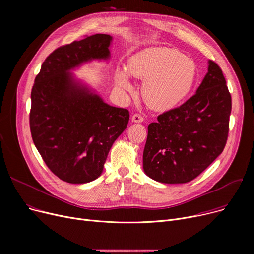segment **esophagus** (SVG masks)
Here are the masks:
<instances>
[{
    "instance_id": "obj_1",
    "label": "esophagus",
    "mask_w": 254,
    "mask_h": 254,
    "mask_svg": "<svg viewBox=\"0 0 254 254\" xmlns=\"http://www.w3.org/2000/svg\"><path fill=\"white\" fill-rule=\"evenodd\" d=\"M131 120H132V123L140 124V123L144 122V118L140 114H134V115H132V117H131Z\"/></svg>"
}]
</instances>
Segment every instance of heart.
<instances>
[{
  "mask_svg": "<svg viewBox=\"0 0 254 254\" xmlns=\"http://www.w3.org/2000/svg\"><path fill=\"white\" fill-rule=\"evenodd\" d=\"M128 74L143 81L145 103L154 110L165 111L174 108L189 95L196 66L191 59L175 48L151 47L132 56L127 71L117 70L115 83L119 89L131 91L134 88Z\"/></svg>",
  "mask_w": 254,
  "mask_h": 254,
  "instance_id": "1",
  "label": "heart"
}]
</instances>
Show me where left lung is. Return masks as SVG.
<instances>
[{"label":"left lung","mask_w":254,"mask_h":254,"mask_svg":"<svg viewBox=\"0 0 254 254\" xmlns=\"http://www.w3.org/2000/svg\"><path fill=\"white\" fill-rule=\"evenodd\" d=\"M232 98L221 69L208 62V72L194 95L148 126L143 170L168 184L190 182L223 151L229 134Z\"/></svg>","instance_id":"obj_1"}]
</instances>
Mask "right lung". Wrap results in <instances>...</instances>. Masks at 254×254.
I'll use <instances>...</instances> for the list:
<instances>
[{
    "instance_id": "right-lung-1",
    "label": "right lung",
    "mask_w": 254,
    "mask_h": 254,
    "mask_svg": "<svg viewBox=\"0 0 254 254\" xmlns=\"http://www.w3.org/2000/svg\"><path fill=\"white\" fill-rule=\"evenodd\" d=\"M112 37L96 34L53 51L32 88L31 134L46 166L63 181L82 184L101 176L129 113L104 102L72 73L91 61L110 60Z\"/></svg>"
}]
</instances>
